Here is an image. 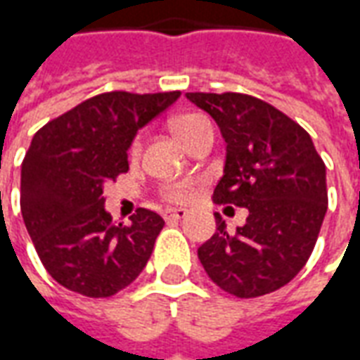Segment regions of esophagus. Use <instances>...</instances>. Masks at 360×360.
<instances>
[{
    "label": "esophagus",
    "mask_w": 360,
    "mask_h": 360,
    "mask_svg": "<svg viewBox=\"0 0 360 360\" xmlns=\"http://www.w3.org/2000/svg\"><path fill=\"white\" fill-rule=\"evenodd\" d=\"M187 216V210L185 208H169V210L164 212L165 219H183Z\"/></svg>",
    "instance_id": "obj_1"
}]
</instances>
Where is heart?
<instances>
[{"label": "heart", "instance_id": "b5f03b06", "mask_svg": "<svg viewBox=\"0 0 360 360\" xmlns=\"http://www.w3.org/2000/svg\"><path fill=\"white\" fill-rule=\"evenodd\" d=\"M204 123H208V119L204 115H198V113H185V115H179L177 119H173V131L179 136L181 141L187 144L188 139L196 133V129ZM141 150V139H136L131 146V154L136 156ZM193 191H195V183L193 181H177V183H172V185H165L164 187V196L172 202H185L193 196Z\"/></svg>", "mask_w": 360, "mask_h": 360}]
</instances>
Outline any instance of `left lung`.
<instances>
[{
    "label": "left lung",
    "instance_id": "1",
    "mask_svg": "<svg viewBox=\"0 0 360 360\" xmlns=\"http://www.w3.org/2000/svg\"><path fill=\"white\" fill-rule=\"evenodd\" d=\"M226 141L214 202L249 210L247 224L216 233L198 258L226 293L252 299L287 285L307 264L328 210L326 165L310 134L283 111L239 92H187Z\"/></svg>",
    "mask_w": 360,
    "mask_h": 360
}]
</instances>
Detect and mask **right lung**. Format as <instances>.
I'll return each mask as SVG.
<instances>
[{"label": "right lung", "instance_id": "1", "mask_svg": "<svg viewBox=\"0 0 360 360\" xmlns=\"http://www.w3.org/2000/svg\"><path fill=\"white\" fill-rule=\"evenodd\" d=\"M179 96V90L103 92L34 134L20 169V212L44 268L59 285L102 299L144 270L164 219L139 208L129 226L111 221L103 185L129 172L127 150L139 129Z\"/></svg>", "mask_w": 360, "mask_h": 360}]
</instances>
